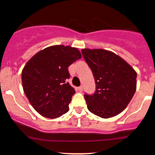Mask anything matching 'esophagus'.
Listing matches in <instances>:
<instances>
[{"label": "esophagus", "instance_id": "esophagus-1", "mask_svg": "<svg viewBox=\"0 0 155 155\" xmlns=\"http://www.w3.org/2000/svg\"><path fill=\"white\" fill-rule=\"evenodd\" d=\"M78 90H79V91H82V90H83V87L82 86H79V87H78Z\"/></svg>", "mask_w": 155, "mask_h": 155}]
</instances>
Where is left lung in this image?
<instances>
[{"mask_svg":"<svg viewBox=\"0 0 155 155\" xmlns=\"http://www.w3.org/2000/svg\"><path fill=\"white\" fill-rule=\"evenodd\" d=\"M96 84L92 95L85 94L87 107L101 118L120 114L136 90L137 73L123 58L104 49H82Z\"/></svg>","mask_w":155,"mask_h":155,"instance_id":"1","label":"left lung"}]
</instances>
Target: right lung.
I'll list each match as a JSON object with an SVG mask.
<instances>
[{
  "mask_svg": "<svg viewBox=\"0 0 155 155\" xmlns=\"http://www.w3.org/2000/svg\"><path fill=\"white\" fill-rule=\"evenodd\" d=\"M81 58L76 48L53 45L38 51L26 63L22 71V88L38 114L55 119L69 110L76 91L67 82L68 67Z\"/></svg>",
  "mask_w": 155,
  "mask_h": 155,
  "instance_id": "right-lung-1",
  "label": "right lung"
}]
</instances>
